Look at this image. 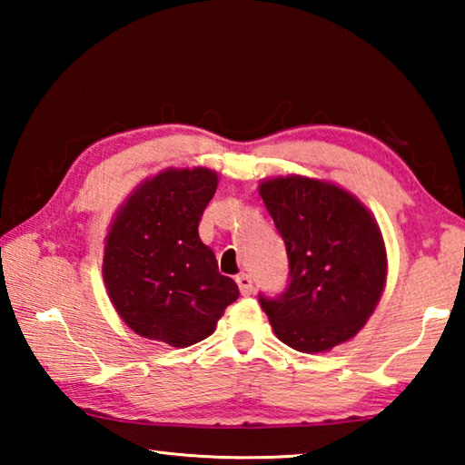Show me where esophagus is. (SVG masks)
<instances>
[{"instance_id":"esophagus-1","label":"esophagus","mask_w":465,"mask_h":465,"mask_svg":"<svg viewBox=\"0 0 465 465\" xmlns=\"http://www.w3.org/2000/svg\"><path fill=\"white\" fill-rule=\"evenodd\" d=\"M235 282H238V287H240V293H242V295H250V293H252V289H254V285H252L250 274H246V272L238 274V277H235Z\"/></svg>"}]
</instances>
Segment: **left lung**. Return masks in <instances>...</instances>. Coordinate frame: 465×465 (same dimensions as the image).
<instances>
[{
    "instance_id": "1",
    "label": "left lung",
    "mask_w": 465,
    "mask_h": 465,
    "mask_svg": "<svg viewBox=\"0 0 465 465\" xmlns=\"http://www.w3.org/2000/svg\"><path fill=\"white\" fill-rule=\"evenodd\" d=\"M289 258V285L261 305L281 342L326 352L351 341L380 303L388 254L380 225L355 194L299 174L258 184Z\"/></svg>"
}]
</instances>
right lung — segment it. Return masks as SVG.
I'll return each instance as SVG.
<instances>
[{
	"label": "right lung",
	"mask_w": 465,
	"mask_h": 465,
	"mask_svg": "<svg viewBox=\"0 0 465 465\" xmlns=\"http://www.w3.org/2000/svg\"><path fill=\"white\" fill-rule=\"evenodd\" d=\"M209 168H168L133 191L104 240L102 277L133 332L184 349L213 334L240 295L199 238L203 211L217 191Z\"/></svg>",
	"instance_id": "obj_1"
}]
</instances>
